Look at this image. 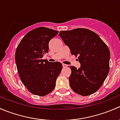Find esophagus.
I'll list each match as a JSON object with an SVG mask.
<instances>
[{
    "label": "esophagus",
    "instance_id": "esophagus-1",
    "mask_svg": "<svg viewBox=\"0 0 120 120\" xmlns=\"http://www.w3.org/2000/svg\"><path fill=\"white\" fill-rule=\"evenodd\" d=\"M63 67L64 68H65V67H67V65H66V64H63Z\"/></svg>",
    "mask_w": 120,
    "mask_h": 120
}]
</instances>
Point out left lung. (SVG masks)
<instances>
[{
    "label": "left lung",
    "instance_id": "1",
    "mask_svg": "<svg viewBox=\"0 0 120 120\" xmlns=\"http://www.w3.org/2000/svg\"><path fill=\"white\" fill-rule=\"evenodd\" d=\"M59 35L78 56V69L70 66L69 82L71 89L82 96L94 94L100 88L109 72L110 53L105 42L95 32L85 28L61 31Z\"/></svg>",
    "mask_w": 120,
    "mask_h": 120
}]
</instances>
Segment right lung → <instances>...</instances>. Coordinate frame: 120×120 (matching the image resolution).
<instances>
[{
    "mask_svg": "<svg viewBox=\"0 0 120 120\" xmlns=\"http://www.w3.org/2000/svg\"><path fill=\"white\" fill-rule=\"evenodd\" d=\"M59 31L39 27L28 32L17 48L15 60L24 85L34 95L43 96L51 92L63 68L60 62H49L42 57L49 51V41Z\"/></svg>",
    "mask_w": 120,
    "mask_h": 120,
    "instance_id": "add662e5",
    "label": "right lung"
}]
</instances>
